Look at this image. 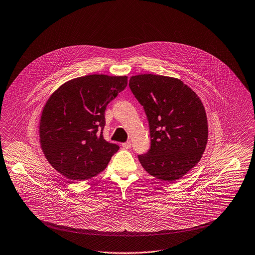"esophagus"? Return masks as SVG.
I'll use <instances>...</instances> for the list:
<instances>
[{"label":"esophagus","mask_w":255,"mask_h":255,"mask_svg":"<svg viewBox=\"0 0 255 255\" xmlns=\"http://www.w3.org/2000/svg\"><path fill=\"white\" fill-rule=\"evenodd\" d=\"M122 147H123L124 149H130V148H131V142L129 141V142L123 143V144H122Z\"/></svg>","instance_id":"obj_1"}]
</instances>
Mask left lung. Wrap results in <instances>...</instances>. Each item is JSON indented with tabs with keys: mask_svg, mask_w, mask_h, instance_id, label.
I'll list each match as a JSON object with an SVG mask.
<instances>
[{
	"mask_svg": "<svg viewBox=\"0 0 255 255\" xmlns=\"http://www.w3.org/2000/svg\"><path fill=\"white\" fill-rule=\"evenodd\" d=\"M129 87L148 117L151 148L138 155L151 175L172 183L202 157L208 141L203 103L182 81L153 74L132 76Z\"/></svg>",
	"mask_w": 255,
	"mask_h": 255,
	"instance_id": "obj_1",
	"label": "left lung"
}]
</instances>
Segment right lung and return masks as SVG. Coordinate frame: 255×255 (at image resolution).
Wrapping results in <instances>:
<instances>
[{
  "mask_svg": "<svg viewBox=\"0 0 255 255\" xmlns=\"http://www.w3.org/2000/svg\"><path fill=\"white\" fill-rule=\"evenodd\" d=\"M127 76L88 75L60 86L39 121L46 159L62 175L86 180L101 173L119 146L103 139L105 109L127 86Z\"/></svg>",
  "mask_w": 255,
  "mask_h": 255,
  "instance_id": "1",
  "label": "right lung"
}]
</instances>
